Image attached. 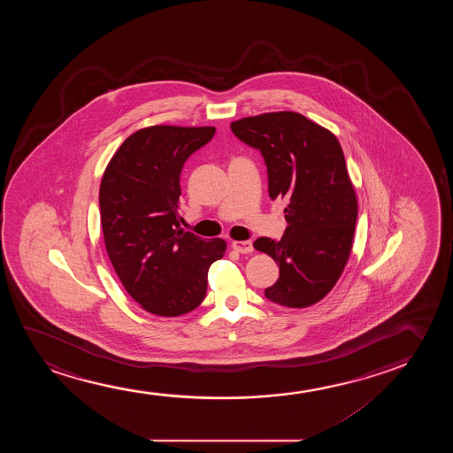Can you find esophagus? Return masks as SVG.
Here are the masks:
<instances>
[{"mask_svg": "<svg viewBox=\"0 0 453 453\" xmlns=\"http://www.w3.org/2000/svg\"><path fill=\"white\" fill-rule=\"evenodd\" d=\"M232 248L236 250L238 254H250L254 250L252 242H232Z\"/></svg>", "mask_w": 453, "mask_h": 453, "instance_id": "esophagus-1", "label": "esophagus"}]
</instances>
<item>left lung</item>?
<instances>
[{"label": "left lung", "instance_id": "obj_1", "mask_svg": "<svg viewBox=\"0 0 453 453\" xmlns=\"http://www.w3.org/2000/svg\"><path fill=\"white\" fill-rule=\"evenodd\" d=\"M240 141L265 157L271 199L285 201L280 242L254 248L280 267L265 296L288 308L320 302L341 279L357 219V198L341 143L331 131L294 111L265 112L230 124Z\"/></svg>", "mask_w": 453, "mask_h": 453}]
</instances>
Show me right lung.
I'll return each mask as SVG.
<instances>
[{
    "label": "right lung",
    "mask_w": 453,
    "mask_h": 453,
    "mask_svg": "<svg viewBox=\"0 0 453 453\" xmlns=\"http://www.w3.org/2000/svg\"><path fill=\"white\" fill-rule=\"evenodd\" d=\"M215 127L153 125L114 153L102 176L100 221L106 252L125 291L150 314L176 317L198 308L207 273L226 242L180 227V170Z\"/></svg>",
    "instance_id": "1"
}]
</instances>
